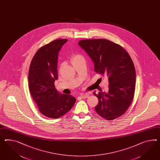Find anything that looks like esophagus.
Here are the masks:
<instances>
[{
	"instance_id": "34e87169",
	"label": "esophagus",
	"mask_w": 160,
	"mask_h": 160,
	"mask_svg": "<svg viewBox=\"0 0 160 160\" xmlns=\"http://www.w3.org/2000/svg\"><path fill=\"white\" fill-rule=\"evenodd\" d=\"M89 97V94L88 93H85V94H83L80 96V98H87Z\"/></svg>"
}]
</instances>
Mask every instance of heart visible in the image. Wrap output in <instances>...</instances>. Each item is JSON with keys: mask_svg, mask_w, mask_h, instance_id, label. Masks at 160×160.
Returning a JSON list of instances; mask_svg holds the SVG:
<instances>
[{"mask_svg": "<svg viewBox=\"0 0 160 160\" xmlns=\"http://www.w3.org/2000/svg\"><path fill=\"white\" fill-rule=\"evenodd\" d=\"M83 58L81 55L79 54H72L71 58H70V61L71 62L72 64H73L75 62H77L79 60H81Z\"/></svg>", "mask_w": 160, "mask_h": 160, "instance_id": "1", "label": "heart"}]
</instances>
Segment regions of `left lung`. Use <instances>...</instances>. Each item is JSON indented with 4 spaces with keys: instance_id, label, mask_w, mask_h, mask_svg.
Returning a JSON list of instances; mask_svg holds the SVG:
<instances>
[{
    "instance_id": "8db88e82",
    "label": "left lung",
    "mask_w": 160,
    "mask_h": 160,
    "mask_svg": "<svg viewBox=\"0 0 160 160\" xmlns=\"http://www.w3.org/2000/svg\"><path fill=\"white\" fill-rule=\"evenodd\" d=\"M78 45L93 60L95 72L108 78V93L94 92L98 100L95 111L108 121L118 118L131 106L135 94L136 71L131 58L121 46L105 39H83Z\"/></svg>"
}]
</instances>
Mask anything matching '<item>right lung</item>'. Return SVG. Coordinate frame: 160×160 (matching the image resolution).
Listing matches in <instances>:
<instances>
[{"label":"right lung","mask_w":160,"mask_h":160,"mask_svg":"<svg viewBox=\"0 0 160 160\" xmlns=\"http://www.w3.org/2000/svg\"><path fill=\"white\" fill-rule=\"evenodd\" d=\"M68 40L58 39L43 46L33 57L28 72L29 89L41 114L58 118L72 108L76 98L62 94L54 85L58 77L59 50Z\"/></svg>","instance_id":"add662e5"}]
</instances>
